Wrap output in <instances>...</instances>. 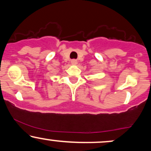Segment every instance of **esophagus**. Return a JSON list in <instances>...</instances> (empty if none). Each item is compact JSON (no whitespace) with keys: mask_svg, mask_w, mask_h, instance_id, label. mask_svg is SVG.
Masks as SVG:
<instances>
[{"mask_svg":"<svg viewBox=\"0 0 151 151\" xmlns=\"http://www.w3.org/2000/svg\"><path fill=\"white\" fill-rule=\"evenodd\" d=\"M71 63H72V65H77V61L76 60H71Z\"/></svg>","mask_w":151,"mask_h":151,"instance_id":"1","label":"esophagus"}]
</instances>
